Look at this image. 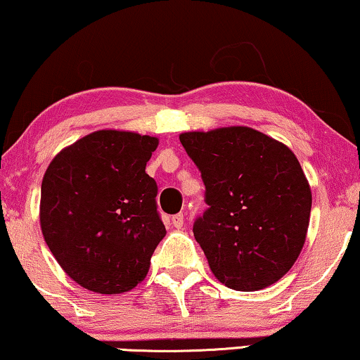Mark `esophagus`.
<instances>
[{"instance_id": "obj_1", "label": "esophagus", "mask_w": 360, "mask_h": 360, "mask_svg": "<svg viewBox=\"0 0 360 360\" xmlns=\"http://www.w3.org/2000/svg\"><path fill=\"white\" fill-rule=\"evenodd\" d=\"M184 222H185L184 214H175V216H172V224H174L175 229H181V227H184Z\"/></svg>"}]
</instances>
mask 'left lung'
I'll list each match as a JSON object with an SVG mask.
<instances>
[{
    "label": "left lung",
    "mask_w": 360,
    "mask_h": 360,
    "mask_svg": "<svg viewBox=\"0 0 360 360\" xmlns=\"http://www.w3.org/2000/svg\"><path fill=\"white\" fill-rule=\"evenodd\" d=\"M200 169L207 210L193 226L212 274L252 292L294 266L310 222L311 190L288 146L248 127L180 134Z\"/></svg>",
    "instance_id": "obj_1"
}]
</instances>
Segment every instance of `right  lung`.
<instances>
[{"label": "right lung", "mask_w": 360, "mask_h": 360, "mask_svg": "<svg viewBox=\"0 0 360 360\" xmlns=\"http://www.w3.org/2000/svg\"><path fill=\"white\" fill-rule=\"evenodd\" d=\"M159 139L98 129L61 149L41 180L40 227L65 273L97 294L128 292L165 237L146 164Z\"/></svg>", "instance_id": "right-lung-1"}]
</instances>
